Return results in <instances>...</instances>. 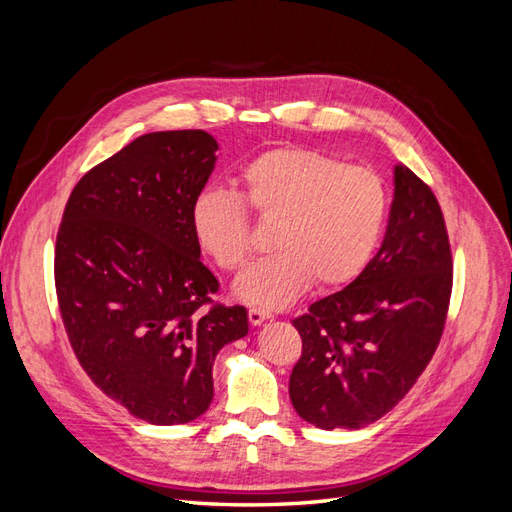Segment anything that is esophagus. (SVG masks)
Segmentation results:
<instances>
[{
    "label": "esophagus",
    "mask_w": 512,
    "mask_h": 512,
    "mask_svg": "<svg viewBox=\"0 0 512 512\" xmlns=\"http://www.w3.org/2000/svg\"><path fill=\"white\" fill-rule=\"evenodd\" d=\"M247 318H250V322L254 324V327H258V324H262L265 320L271 318L269 312H265V309H258V307H252L250 312H247Z\"/></svg>",
    "instance_id": "esophagus-1"
}]
</instances>
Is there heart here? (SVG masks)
<instances>
[{
    "mask_svg": "<svg viewBox=\"0 0 512 512\" xmlns=\"http://www.w3.org/2000/svg\"><path fill=\"white\" fill-rule=\"evenodd\" d=\"M241 181L243 196L211 188L192 205L194 237L224 271L241 269L254 252L250 209L275 224L277 252L239 277V299L286 307L314 282L344 288L367 269L389 211V192L374 168L277 147L247 164Z\"/></svg>",
    "mask_w": 512,
    "mask_h": 512,
    "instance_id": "b5f03b06",
    "label": "heart"
}]
</instances>
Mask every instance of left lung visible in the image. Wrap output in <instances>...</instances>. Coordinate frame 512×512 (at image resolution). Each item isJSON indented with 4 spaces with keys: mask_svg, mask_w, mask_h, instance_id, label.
I'll use <instances>...</instances> for the list:
<instances>
[{
    "mask_svg": "<svg viewBox=\"0 0 512 512\" xmlns=\"http://www.w3.org/2000/svg\"><path fill=\"white\" fill-rule=\"evenodd\" d=\"M453 290L436 194L404 164L378 254L352 284L294 318L303 350L290 401L320 429H361L393 410L429 365Z\"/></svg>",
    "mask_w": 512,
    "mask_h": 512,
    "instance_id": "left-lung-1",
    "label": "left lung"
}]
</instances>
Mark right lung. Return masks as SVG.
I'll list each match as a JSON object with an SVG mask.
<instances>
[{"mask_svg": "<svg viewBox=\"0 0 512 512\" xmlns=\"http://www.w3.org/2000/svg\"><path fill=\"white\" fill-rule=\"evenodd\" d=\"M203 130L138 136L81 177L55 243L70 346L98 389L151 425H183L213 399L215 354L247 335L243 305L213 301L194 198L215 166Z\"/></svg>", "mask_w": 512, "mask_h": 512, "instance_id": "1", "label": "right lung"}]
</instances>
